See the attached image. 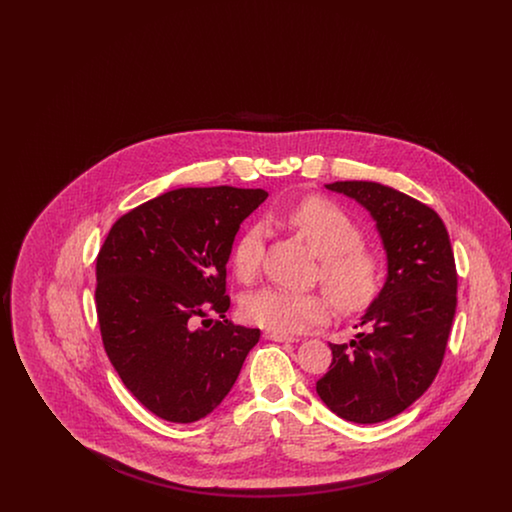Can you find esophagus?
<instances>
[{"instance_id":"esophagus-1","label":"esophagus","mask_w":512,"mask_h":512,"mask_svg":"<svg viewBox=\"0 0 512 512\" xmlns=\"http://www.w3.org/2000/svg\"><path fill=\"white\" fill-rule=\"evenodd\" d=\"M265 338L270 341H278V343H293L295 338L293 336H284V334H276V332H265Z\"/></svg>"}]
</instances>
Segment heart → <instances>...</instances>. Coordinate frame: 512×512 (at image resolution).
<instances>
[{"label":"heart","instance_id":"1","mask_svg":"<svg viewBox=\"0 0 512 512\" xmlns=\"http://www.w3.org/2000/svg\"><path fill=\"white\" fill-rule=\"evenodd\" d=\"M286 224L320 259L317 280L341 313L366 311L384 288V259L363 244V226L332 201L307 197L286 213ZM265 255V230L253 224L232 249V265L245 282L253 280ZM332 304L324 293H297L263 288L244 299L245 320L268 332L292 336L330 317Z\"/></svg>","mask_w":512,"mask_h":512}]
</instances>
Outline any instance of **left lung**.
Listing matches in <instances>:
<instances>
[{"label": "left lung", "mask_w": 512, "mask_h": 512, "mask_svg": "<svg viewBox=\"0 0 512 512\" xmlns=\"http://www.w3.org/2000/svg\"><path fill=\"white\" fill-rule=\"evenodd\" d=\"M370 211L388 253V280L368 307L365 330L330 343L332 365L317 393L332 413L376 424L403 413L430 388L457 309V267L443 220L411 195L378 182H334Z\"/></svg>", "instance_id": "obj_1"}]
</instances>
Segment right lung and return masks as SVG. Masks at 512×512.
I'll use <instances>...</instances> for the list:
<instances>
[{
	"label": "right lung",
	"mask_w": 512,
	"mask_h": 512,
	"mask_svg": "<svg viewBox=\"0 0 512 512\" xmlns=\"http://www.w3.org/2000/svg\"><path fill=\"white\" fill-rule=\"evenodd\" d=\"M265 190L180 188L117 220L96 261L105 353L147 411L178 424L213 413L259 328L224 318L226 263ZM215 312L222 321L206 317Z\"/></svg>",
	"instance_id": "obj_1"
}]
</instances>
